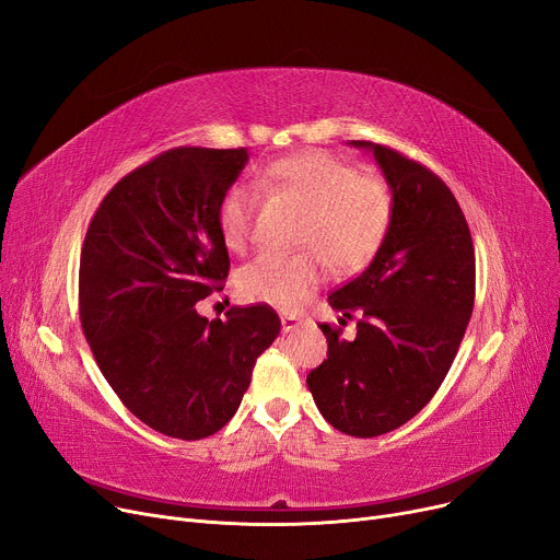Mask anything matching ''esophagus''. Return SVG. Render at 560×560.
Returning <instances> with one entry per match:
<instances>
[{"mask_svg":"<svg viewBox=\"0 0 560 560\" xmlns=\"http://www.w3.org/2000/svg\"><path fill=\"white\" fill-rule=\"evenodd\" d=\"M302 325H306V319L304 317H300V315H281V329H283V334H290V331H295V329H300Z\"/></svg>","mask_w":560,"mask_h":560,"instance_id":"esophagus-1","label":"esophagus"}]
</instances>
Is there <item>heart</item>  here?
Instances as JSON below:
<instances>
[{"label": "heart", "mask_w": 560, "mask_h": 560, "mask_svg": "<svg viewBox=\"0 0 560 560\" xmlns=\"http://www.w3.org/2000/svg\"><path fill=\"white\" fill-rule=\"evenodd\" d=\"M258 188L295 201L304 209L298 245L304 249L262 252L238 272V290L252 302L300 308L325 279L327 262L336 272H354L384 243L395 213V195L381 174L325 152L304 150L277 159L258 172ZM256 197L231 186L218 203V229L231 252L254 241Z\"/></svg>", "instance_id": "b5f03b06"}]
</instances>
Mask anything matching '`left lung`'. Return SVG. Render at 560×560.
<instances>
[{
	"mask_svg": "<svg viewBox=\"0 0 560 560\" xmlns=\"http://www.w3.org/2000/svg\"><path fill=\"white\" fill-rule=\"evenodd\" d=\"M370 150L395 195V213L372 262L329 295L357 322V338L319 325L327 361L306 384L325 420L357 438L388 433L431 401L475 308V245L447 184L386 144ZM340 317V322H342Z\"/></svg>",
	"mask_w": 560,
	"mask_h": 560,
	"instance_id": "8db88e82",
	"label": "left lung"
}]
</instances>
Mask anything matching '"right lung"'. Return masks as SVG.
Wrapping results in <instances>:
<instances>
[{
	"instance_id": "right-lung-1",
	"label": "right lung",
	"mask_w": 560,
	"mask_h": 560,
	"mask_svg": "<svg viewBox=\"0 0 560 560\" xmlns=\"http://www.w3.org/2000/svg\"><path fill=\"white\" fill-rule=\"evenodd\" d=\"M247 150L174 147L117 182L95 211L79 262V317L93 357L131 413L159 433L220 431L281 331L268 304L206 319L197 302L229 277L218 203Z\"/></svg>"
}]
</instances>
